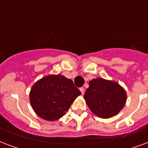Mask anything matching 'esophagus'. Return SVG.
<instances>
[{"label": "esophagus", "instance_id": "34e87169", "mask_svg": "<svg viewBox=\"0 0 148 148\" xmlns=\"http://www.w3.org/2000/svg\"><path fill=\"white\" fill-rule=\"evenodd\" d=\"M80 91H81V92H82V95L84 94V88H80Z\"/></svg>", "mask_w": 148, "mask_h": 148}]
</instances>
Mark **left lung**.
Instances as JSON below:
<instances>
[{"label":"left lung","instance_id":"left-lung-1","mask_svg":"<svg viewBox=\"0 0 148 148\" xmlns=\"http://www.w3.org/2000/svg\"><path fill=\"white\" fill-rule=\"evenodd\" d=\"M127 97L123 88L117 82L99 77L89 82L84 99L94 114L108 119L121 111L126 104Z\"/></svg>","mask_w":148,"mask_h":148}]
</instances>
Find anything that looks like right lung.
<instances>
[{
	"instance_id": "obj_1",
	"label": "right lung",
	"mask_w": 148,
	"mask_h": 148,
	"mask_svg": "<svg viewBox=\"0 0 148 148\" xmlns=\"http://www.w3.org/2000/svg\"><path fill=\"white\" fill-rule=\"evenodd\" d=\"M80 95L82 93L72 80L61 74H50L33 84L29 99L32 109L39 117L55 121L66 114Z\"/></svg>"
}]
</instances>
